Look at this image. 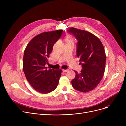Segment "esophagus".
Segmentation results:
<instances>
[{
	"instance_id": "1",
	"label": "esophagus",
	"mask_w": 126,
	"mask_h": 126,
	"mask_svg": "<svg viewBox=\"0 0 126 126\" xmlns=\"http://www.w3.org/2000/svg\"><path fill=\"white\" fill-rule=\"evenodd\" d=\"M62 71H63V72H67V71H69V69H63V70H62Z\"/></svg>"
}]
</instances>
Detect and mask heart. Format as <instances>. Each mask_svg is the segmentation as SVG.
<instances>
[{
  "label": "heart",
  "mask_w": 126,
  "mask_h": 126,
  "mask_svg": "<svg viewBox=\"0 0 126 126\" xmlns=\"http://www.w3.org/2000/svg\"><path fill=\"white\" fill-rule=\"evenodd\" d=\"M72 41L71 39H67V41Z\"/></svg>",
  "instance_id": "b5f03b06"
}]
</instances>
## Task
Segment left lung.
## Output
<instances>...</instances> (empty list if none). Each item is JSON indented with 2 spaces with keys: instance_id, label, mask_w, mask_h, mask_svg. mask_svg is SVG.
<instances>
[{
  "instance_id": "obj_1",
  "label": "left lung",
  "mask_w": 126,
  "mask_h": 126,
  "mask_svg": "<svg viewBox=\"0 0 126 126\" xmlns=\"http://www.w3.org/2000/svg\"><path fill=\"white\" fill-rule=\"evenodd\" d=\"M67 31L78 40L77 56L82 67L80 74L75 71L72 86L78 91L89 92L97 86L103 77L106 64L104 47L99 38L90 32L74 28Z\"/></svg>"
}]
</instances>
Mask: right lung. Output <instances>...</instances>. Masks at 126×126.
I'll return each mask as SVG.
<instances>
[{
	"label": "right lung",
	"mask_w": 126,
	"mask_h": 126,
	"mask_svg": "<svg viewBox=\"0 0 126 126\" xmlns=\"http://www.w3.org/2000/svg\"><path fill=\"white\" fill-rule=\"evenodd\" d=\"M63 30L44 32L33 38L25 49L23 70L27 80L37 91L46 94L57 87L61 69H48V58L54 44L60 38Z\"/></svg>",
	"instance_id": "obj_1"
}]
</instances>
